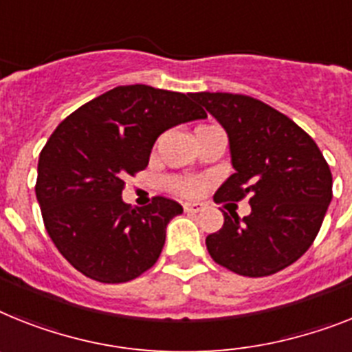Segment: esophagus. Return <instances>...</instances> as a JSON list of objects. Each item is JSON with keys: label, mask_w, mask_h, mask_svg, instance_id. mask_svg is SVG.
<instances>
[{"label": "esophagus", "mask_w": 352, "mask_h": 352, "mask_svg": "<svg viewBox=\"0 0 352 352\" xmlns=\"http://www.w3.org/2000/svg\"><path fill=\"white\" fill-rule=\"evenodd\" d=\"M183 208H185V212L197 214V212H201L203 208H205V205H203V203H185V205H183Z\"/></svg>", "instance_id": "1"}]
</instances>
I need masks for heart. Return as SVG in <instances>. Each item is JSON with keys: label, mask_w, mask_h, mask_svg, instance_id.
Masks as SVG:
<instances>
[{"label": "heart", "mask_w": 352, "mask_h": 352, "mask_svg": "<svg viewBox=\"0 0 352 352\" xmlns=\"http://www.w3.org/2000/svg\"><path fill=\"white\" fill-rule=\"evenodd\" d=\"M169 185L174 192H178L182 194V196H187V197L197 196V194L201 192V188H203L201 182L194 178H173L169 182Z\"/></svg>", "instance_id": "1"}]
</instances>
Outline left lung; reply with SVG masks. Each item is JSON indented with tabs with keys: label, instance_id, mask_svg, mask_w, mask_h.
<instances>
[{
	"label": "left lung",
	"instance_id": "8db88e82",
	"mask_svg": "<svg viewBox=\"0 0 352 352\" xmlns=\"http://www.w3.org/2000/svg\"><path fill=\"white\" fill-rule=\"evenodd\" d=\"M225 127L235 173L214 201L250 196L252 212L226 214L207 237L217 264L245 277H266L293 264L313 245L333 197L329 165L306 131L257 98L234 93H194Z\"/></svg>",
	"mask_w": 352,
	"mask_h": 352
}]
</instances>
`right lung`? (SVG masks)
I'll return each mask as SVG.
<instances>
[{
	"instance_id": "add662e5",
	"label": "right lung",
	"mask_w": 352,
	"mask_h": 352,
	"mask_svg": "<svg viewBox=\"0 0 352 352\" xmlns=\"http://www.w3.org/2000/svg\"><path fill=\"white\" fill-rule=\"evenodd\" d=\"M190 97L145 84L118 86L66 117L41 151L36 196L46 232L86 277L127 283L158 261L165 228L182 205L156 196L133 208L122 190L127 176L147 167L164 131L207 117Z\"/></svg>"
}]
</instances>
